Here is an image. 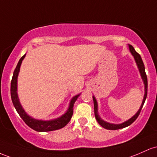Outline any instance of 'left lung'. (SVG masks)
<instances>
[{
    "instance_id": "8db88e82",
    "label": "left lung",
    "mask_w": 157,
    "mask_h": 157,
    "mask_svg": "<svg viewBox=\"0 0 157 157\" xmlns=\"http://www.w3.org/2000/svg\"><path fill=\"white\" fill-rule=\"evenodd\" d=\"M128 47H129V50L131 52V55L133 56L134 60L136 61V64L137 65V67H138L139 71H140L141 78H142V81H143L144 85H145V94H144L143 100H142V105L139 109L138 111L136 112V113L134 116H133L131 119H129L128 120H127L124 122L121 123V124H113V123L107 122V121L103 120L101 117H100L99 114L98 112V103L96 101V98L94 96H93V104H94V114L95 117H96V120H97L98 124L101 125L102 128H105L107 130H118V129H121V128H126V127L131 125L132 123L136 119H137V117L140 115L141 110H142V107H143L144 103H145L146 97H147V75L145 73V65L143 64V61H142V58L140 54L138 52H136V51L134 50V48L133 47V46L128 44Z\"/></svg>"
}]
</instances>
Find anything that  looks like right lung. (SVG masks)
<instances>
[{"label": "right lung", "instance_id": "obj_1", "mask_svg": "<svg viewBox=\"0 0 157 157\" xmlns=\"http://www.w3.org/2000/svg\"><path fill=\"white\" fill-rule=\"evenodd\" d=\"M25 56L26 54L23 56L21 58V59L19 60L16 68L14 70L13 76H12L11 82L10 92H11L12 103H13L15 110H17V113L21 117V119L24 121V122L29 128L34 130V131L38 132H47L56 131V130H59L64 128V126H66L68 124V122L71 119L72 116H73V113L74 104H75L78 96L81 95V93H79L78 95H75V96H73L71 98L69 104V107H68L66 113H64L62 116H61L59 118L51 119V120H42V119H36L35 118L30 117L29 115H28L26 112L24 110V109L23 108L22 105H21V102L19 101L18 95H17V77H18L19 72H20L21 65L23 60L25 58Z\"/></svg>", "mask_w": 157, "mask_h": 157}]
</instances>
